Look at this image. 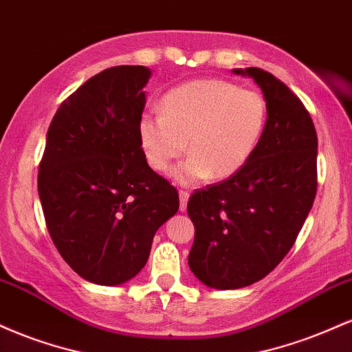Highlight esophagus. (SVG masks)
<instances>
[{
  "label": "esophagus",
  "mask_w": 352,
  "mask_h": 352,
  "mask_svg": "<svg viewBox=\"0 0 352 352\" xmlns=\"http://www.w3.org/2000/svg\"><path fill=\"white\" fill-rule=\"evenodd\" d=\"M179 197H180V210H182V212H185V210H187V204H188L190 193L187 192V190H180Z\"/></svg>",
  "instance_id": "34e87169"
}]
</instances>
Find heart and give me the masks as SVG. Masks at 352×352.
<instances>
[{"mask_svg":"<svg viewBox=\"0 0 352 352\" xmlns=\"http://www.w3.org/2000/svg\"><path fill=\"white\" fill-rule=\"evenodd\" d=\"M162 116L144 114L139 140L153 170L168 173L187 151L192 155L175 170L182 184L228 179L248 164L265 134L268 102L221 79L190 80L164 96Z\"/></svg>","mask_w":352,"mask_h":352,"instance_id":"heart-1","label":"heart"}]
</instances>
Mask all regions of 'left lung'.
<instances>
[{"label": "left lung", "mask_w": 352, "mask_h": 352, "mask_svg": "<svg viewBox=\"0 0 352 352\" xmlns=\"http://www.w3.org/2000/svg\"><path fill=\"white\" fill-rule=\"evenodd\" d=\"M233 72L260 86L268 120L248 164L188 200L195 227L188 266L215 289L243 288L273 272L296 241L318 187V135L301 100L260 67Z\"/></svg>", "instance_id": "1"}]
</instances>
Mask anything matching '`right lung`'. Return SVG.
Masks as SVG:
<instances>
[{"label":"right lung","instance_id":"right-lung-1","mask_svg":"<svg viewBox=\"0 0 352 352\" xmlns=\"http://www.w3.org/2000/svg\"><path fill=\"white\" fill-rule=\"evenodd\" d=\"M151 69H104L60 104L38 173L56 248L84 280L116 286L144 268L179 193L148 167L139 140Z\"/></svg>","mask_w":352,"mask_h":352}]
</instances>
